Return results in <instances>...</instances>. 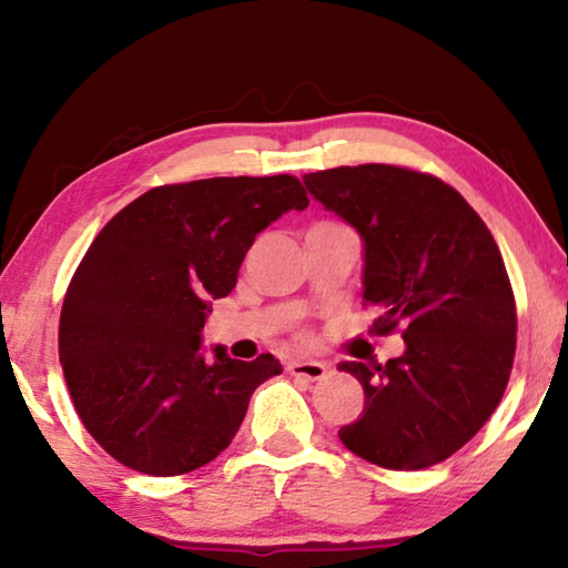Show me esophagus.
<instances>
[{
  "mask_svg": "<svg viewBox=\"0 0 568 568\" xmlns=\"http://www.w3.org/2000/svg\"><path fill=\"white\" fill-rule=\"evenodd\" d=\"M287 371H291V376L295 378H303V381H321L325 378V373H328V365L321 363V361H295L287 365Z\"/></svg>",
  "mask_w": 568,
  "mask_h": 568,
  "instance_id": "esophagus-1",
  "label": "esophagus"
}]
</instances>
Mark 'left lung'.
<instances>
[{
    "label": "left lung",
    "instance_id": "obj_1",
    "mask_svg": "<svg viewBox=\"0 0 568 568\" xmlns=\"http://www.w3.org/2000/svg\"><path fill=\"white\" fill-rule=\"evenodd\" d=\"M303 182L363 240L373 328H400L406 343L386 365H338L365 393L343 446L393 470L440 464L491 418L511 376L516 303L496 240L454 187L416 170L333 168Z\"/></svg>",
    "mask_w": 568,
    "mask_h": 568
}]
</instances>
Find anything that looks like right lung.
<instances>
[{"label": "right lung", "mask_w": 568, "mask_h": 568, "mask_svg": "<svg viewBox=\"0 0 568 568\" xmlns=\"http://www.w3.org/2000/svg\"><path fill=\"white\" fill-rule=\"evenodd\" d=\"M307 200L293 175L152 187L94 237L67 287L60 363L77 413L122 466L180 476L235 438L271 353H203L210 305L237 283L257 233Z\"/></svg>", "instance_id": "1"}]
</instances>
